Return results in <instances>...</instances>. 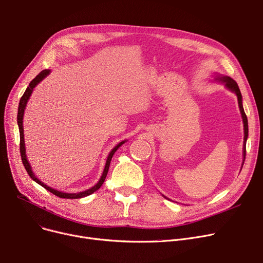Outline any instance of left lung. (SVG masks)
<instances>
[{
    "label": "left lung",
    "instance_id": "1",
    "mask_svg": "<svg viewBox=\"0 0 263 263\" xmlns=\"http://www.w3.org/2000/svg\"><path fill=\"white\" fill-rule=\"evenodd\" d=\"M216 80L221 81L222 83H224V85L227 87V89L231 90L232 92H234L237 97H238V103H239V108H240V112L242 115V119H243V126H244V142H243V161H246V154H247V139L249 136V125H248V117L246 115V112H244L243 106H242V95L240 92L239 86L237 84V82L232 79L229 76H222V75H216L215 77ZM244 163V162H243ZM243 166V164H242ZM166 198V197H165ZM167 199V198H166Z\"/></svg>",
    "mask_w": 263,
    "mask_h": 263
}]
</instances>
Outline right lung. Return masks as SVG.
Listing matches in <instances>:
<instances>
[{
	"label": "right lung",
	"mask_w": 263,
	"mask_h": 263,
	"mask_svg": "<svg viewBox=\"0 0 263 263\" xmlns=\"http://www.w3.org/2000/svg\"><path fill=\"white\" fill-rule=\"evenodd\" d=\"M49 73H50L49 69H43L42 72H40V73L36 76V78H33V79L30 81L29 85L27 86L26 91L24 92L23 96H22L21 99H20L19 109H17V117H16V120H17V126H19V131H20V153H21V159H22L23 165H24V167H25V169H26V171H27V173H28V176H29L34 182L38 183V184L41 185L42 187H44V188H45L46 190H48L49 192H51L52 195H55V196H57V197H59V198H62V199H80V198H84V197H86V196L92 195L93 192H95L96 190H98V189L101 187V185L103 184L104 180H106V177H107V174H108L109 167H110V163H111L113 154L116 152V150H117L122 144L126 143V141L120 142V143H119L117 146H115V147L112 149V151L109 153V156H108L107 162H106V166H104V169H103V172H102V176H101L100 180L98 181V183H97L96 185H94V186L91 187L90 189H87V190H85V191L78 192V194H65V192L58 191V190H56V189H52V188H50L49 186H47V185H45L44 183H42V182L33 174V172H32V170H31V167H30V165H29V163H28V161H27V157H26L25 143H24V133H23V115H24V110H25V108H26L27 101H28V99H29V97H30V95H31V93H32V91H33V87L36 86L40 81H42Z\"/></svg>",
	"instance_id": "add662e5"
}]
</instances>
